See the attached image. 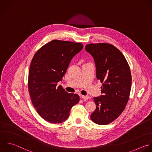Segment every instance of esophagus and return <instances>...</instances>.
<instances>
[{"instance_id": "1", "label": "esophagus", "mask_w": 152, "mask_h": 152, "mask_svg": "<svg viewBox=\"0 0 152 152\" xmlns=\"http://www.w3.org/2000/svg\"><path fill=\"white\" fill-rule=\"evenodd\" d=\"M81 98L82 99H83L84 100H86V99H88L89 98V96L88 95H82Z\"/></svg>"}]
</instances>
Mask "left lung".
<instances>
[{"label":"left lung","mask_w":152,"mask_h":152,"mask_svg":"<svg viewBox=\"0 0 152 152\" xmlns=\"http://www.w3.org/2000/svg\"><path fill=\"white\" fill-rule=\"evenodd\" d=\"M85 50L93 57L96 78L103 83L102 95L94 98L96 107L91 118L97 124L107 125L120 116L129 101L132 87L130 67L122 53L111 44H89Z\"/></svg>","instance_id":"obj_1"}]
</instances>
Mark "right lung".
<instances>
[{"label": "right lung", "instance_id": "1", "mask_svg": "<svg viewBox=\"0 0 152 152\" xmlns=\"http://www.w3.org/2000/svg\"><path fill=\"white\" fill-rule=\"evenodd\" d=\"M83 47L81 43L53 40L38 50L32 60L28 75L30 97L37 113L49 123L65 121L79 101L78 95L69 94L57 85Z\"/></svg>", "mask_w": 152, "mask_h": 152}]
</instances>
